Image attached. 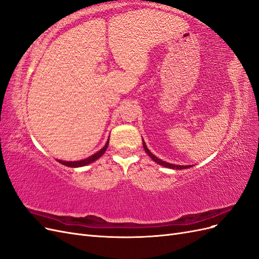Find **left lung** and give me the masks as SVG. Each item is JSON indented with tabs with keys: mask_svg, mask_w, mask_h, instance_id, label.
Returning a JSON list of instances; mask_svg holds the SVG:
<instances>
[{
	"mask_svg": "<svg viewBox=\"0 0 259 259\" xmlns=\"http://www.w3.org/2000/svg\"><path fill=\"white\" fill-rule=\"evenodd\" d=\"M143 146H144V149H145V151L147 152V154H148L149 156H150V158H151L154 162L160 164V165H162V166H164V167H168V168H173V169H184V168H189V167H191V165H187V166H185V165H175V164H170V163H167V162H164V161H162L161 159L156 158V156H155L154 154H152L150 151H149V149L147 148V146H146L144 140H143Z\"/></svg>",
	"mask_w": 259,
	"mask_h": 259,
	"instance_id": "obj_1",
	"label": "left lung"
}]
</instances>
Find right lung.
I'll list each match as a JSON object with an SVG mask.
<instances>
[{
	"label": "right lung",
	"instance_id": "right-lung-1",
	"mask_svg": "<svg viewBox=\"0 0 259 259\" xmlns=\"http://www.w3.org/2000/svg\"><path fill=\"white\" fill-rule=\"evenodd\" d=\"M108 145H109V140L107 142V144L105 145V147H104L103 149H101V150H99V151H98V152H96L95 154L91 155L90 158H86V159H84V160H81V161H74V162H66V161H60V160H58V162H59V163H61V164H64V165H66V166H69V167H80V166H85V165H88V164H90V163H92V162H94V161H96L97 159H99L100 156L103 155V154L106 152Z\"/></svg>",
	"mask_w": 259,
	"mask_h": 259
}]
</instances>
